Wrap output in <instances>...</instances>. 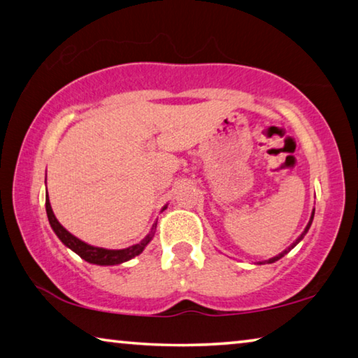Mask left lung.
Segmentation results:
<instances>
[{"label": "left lung", "mask_w": 358, "mask_h": 358, "mask_svg": "<svg viewBox=\"0 0 358 358\" xmlns=\"http://www.w3.org/2000/svg\"><path fill=\"white\" fill-rule=\"evenodd\" d=\"M313 217H314V210H313V213H311V217H310V221H308V224H306V227H305V230H303V232H301V235H300V237L299 238H296L295 241H294V243L292 245H290L289 248H287V250H284L282 252H280V254H278V256H275V257H271V259H268V260H264V262H257L259 265H262V264H273V262H276V260H280L281 257H284V256H286V254L290 251V250H294V248L296 246V245H299L300 243V241L303 240V237H305V235H306V232H308V230H310V227H311V224H313Z\"/></svg>", "instance_id": "left-lung-1"}]
</instances>
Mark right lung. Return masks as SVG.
<instances>
[{"mask_svg":"<svg viewBox=\"0 0 358 358\" xmlns=\"http://www.w3.org/2000/svg\"><path fill=\"white\" fill-rule=\"evenodd\" d=\"M166 208L167 205L162 210ZM45 211H47L48 222H50V227L53 229V232L57 234V237L62 240V243L64 246H68L71 251H74L77 256H80L83 260L96 265H118V264L128 262V260L138 256V254L145 250V246L153 240L155 232H156V224H157L156 221L153 224V227H151L150 234L142 241H138L137 245L124 248V250H107V248H99V246L85 243V241H82L80 238H77L71 232H68V230L59 224L57 216L53 215L50 201H48V194H45Z\"/></svg>","mask_w":358,"mask_h":358,"instance_id":"1","label":"right lung"}]
</instances>
